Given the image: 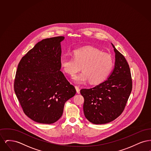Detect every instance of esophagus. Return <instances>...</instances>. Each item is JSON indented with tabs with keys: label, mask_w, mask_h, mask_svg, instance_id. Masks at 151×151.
<instances>
[{
	"label": "esophagus",
	"mask_w": 151,
	"mask_h": 151,
	"mask_svg": "<svg viewBox=\"0 0 151 151\" xmlns=\"http://www.w3.org/2000/svg\"><path fill=\"white\" fill-rule=\"evenodd\" d=\"M75 89L76 90V92L78 93H80V88L78 86H75Z\"/></svg>",
	"instance_id": "obj_1"
}]
</instances>
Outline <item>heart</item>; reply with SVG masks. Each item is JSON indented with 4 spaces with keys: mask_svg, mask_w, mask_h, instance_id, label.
<instances>
[{
    "mask_svg": "<svg viewBox=\"0 0 151 151\" xmlns=\"http://www.w3.org/2000/svg\"><path fill=\"white\" fill-rule=\"evenodd\" d=\"M72 54L73 58L61 56L59 62L63 71L70 75L79 71L81 66L83 71L72 77L76 83H84L88 80L92 84L100 83L107 78L112 69L111 57L93 47L76 49Z\"/></svg>",
    "mask_w": 151,
    "mask_h": 151,
    "instance_id": "heart-1",
    "label": "heart"
}]
</instances>
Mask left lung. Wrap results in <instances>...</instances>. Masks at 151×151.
<instances>
[{"label":"left lung","mask_w":151,"mask_h":151,"mask_svg":"<svg viewBox=\"0 0 151 151\" xmlns=\"http://www.w3.org/2000/svg\"><path fill=\"white\" fill-rule=\"evenodd\" d=\"M111 45L115 52V65L107 80L93 88L80 90L84 98V115L89 122L96 124L111 122L121 115L132 91L129 64Z\"/></svg>","instance_id":"left-lung-1"}]
</instances>
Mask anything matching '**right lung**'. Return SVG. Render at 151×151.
<instances>
[{
    "mask_svg": "<svg viewBox=\"0 0 151 151\" xmlns=\"http://www.w3.org/2000/svg\"><path fill=\"white\" fill-rule=\"evenodd\" d=\"M63 36L43 39L22 58L14 90L24 113L40 123L51 124L63 114L76 89L60 71Z\"/></svg>",
    "mask_w": 151,
    "mask_h": 151,
    "instance_id": "obj_1",
    "label": "right lung"
}]
</instances>
